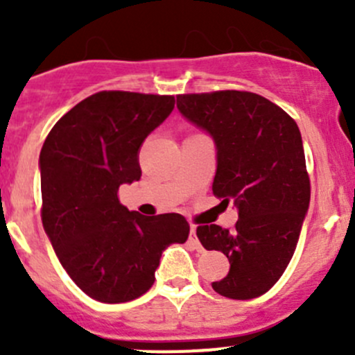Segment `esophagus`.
I'll return each instance as SVG.
<instances>
[{"label":"esophagus","mask_w":355,"mask_h":355,"mask_svg":"<svg viewBox=\"0 0 355 355\" xmlns=\"http://www.w3.org/2000/svg\"><path fill=\"white\" fill-rule=\"evenodd\" d=\"M196 232H198V228H196V225H191V234H189V241L192 242V245L196 247L198 250H202V245H200L198 235H196Z\"/></svg>","instance_id":"34e87169"}]
</instances>
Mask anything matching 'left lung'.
I'll return each instance as SVG.
<instances>
[{"label": "left lung", "mask_w": 355, "mask_h": 355, "mask_svg": "<svg viewBox=\"0 0 355 355\" xmlns=\"http://www.w3.org/2000/svg\"><path fill=\"white\" fill-rule=\"evenodd\" d=\"M185 120L216 148L213 194L239 213L235 228L198 227L204 249L221 250L230 271L213 282L228 299H254L284 275L309 209L311 185L302 137L280 106L254 92L177 96Z\"/></svg>", "instance_id": "8db88e82"}]
</instances>
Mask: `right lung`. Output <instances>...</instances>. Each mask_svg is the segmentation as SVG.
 <instances>
[{
    "instance_id": "obj_1",
    "label": "right lung",
    "mask_w": 355,
    "mask_h": 355,
    "mask_svg": "<svg viewBox=\"0 0 355 355\" xmlns=\"http://www.w3.org/2000/svg\"><path fill=\"white\" fill-rule=\"evenodd\" d=\"M173 108V96L98 92L63 114L41 149L42 227L71 280L99 302L148 292L163 250L189 237L182 214L144 216L118 200L120 185L141 180L142 142Z\"/></svg>"
}]
</instances>
